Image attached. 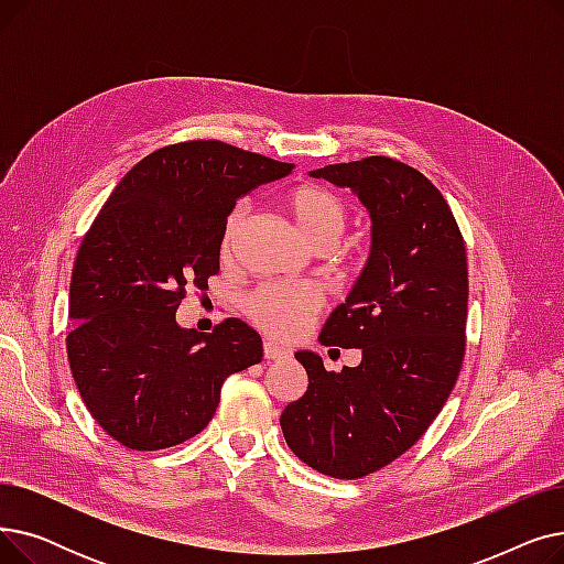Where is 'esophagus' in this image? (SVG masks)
<instances>
[{
  "label": "esophagus",
  "instance_id": "obj_1",
  "mask_svg": "<svg viewBox=\"0 0 564 564\" xmlns=\"http://www.w3.org/2000/svg\"><path fill=\"white\" fill-rule=\"evenodd\" d=\"M262 351H264V359H270V361H283L290 357V349L276 345L274 340H264Z\"/></svg>",
  "mask_w": 564,
  "mask_h": 564
}]
</instances>
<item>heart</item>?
<instances>
[{
    "label": "heart",
    "mask_w": 564,
    "mask_h": 564,
    "mask_svg": "<svg viewBox=\"0 0 564 564\" xmlns=\"http://www.w3.org/2000/svg\"><path fill=\"white\" fill-rule=\"evenodd\" d=\"M285 207L306 242L315 249H329L338 242L347 226V207L329 189L319 185H300L285 196ZM249 217V203L235 205L221 230V256L230 258ZM322 304L319 292L311 285H260L253 290L245 313L258 329L288 340L300 336Z\"/></svg>",
    "instance_id": "1"
}]
</instances>
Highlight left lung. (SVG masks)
<instances>
[{
    "label": "left lung",
    "mask_w": 564,
    "mask_h": 564,
    "mask_svg": "<svg viewBox=\"0 0 564 564\" xmlns=\"http://www.w3.org/2000/svg\"><path fill=\"white\" fill-rule=\"evenodd\" d=\"M349 187L372 221L361 276L319 343L361 349L357 368L324 370L297 351L306 393L281 413L290 451L338 480L364 478L416 443L446 404L466 349L468 270L459 226L427 177L391 158L311 171Z\"/></svg>",
    "instance_id": "obj_1"
}]
</instances>
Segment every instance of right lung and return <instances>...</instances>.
Segmentation results:
<instances>
[{
    "label": "right lung",
    "instance_id": "obj_1",
    "mask_svg": "<svg viewBox=\"0 0 564 564\" xmlns=\"http://www.w3.org/2000/svg\"><path fill=\"white\" fill-rule=\"evenodd\" d=\"M292 164L215 139L164 145L116 185L77 251L66 338L79 395L132 451H162L213 421L228 375L262 361V340L228 317L200 334L175 311L219 272L237 198Z\"/></svg>",
    "mask_w": 564,
    "mask_h": 564
}]
</instances>
